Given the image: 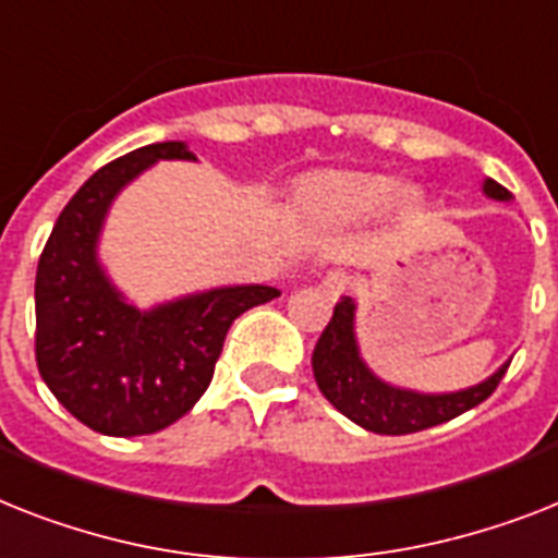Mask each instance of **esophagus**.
I'll use <instances>...</instances> for the list:
<instances>
[{
  "mask_svg": "<svg viewBox=\"0 0 558 558\" xmlns=\"http://www.w3.org/2000/svg\"><path fill=\"white\" fill-rule=\"evenodd\" d=\"M320 289H324L326 294L338 298V294H343L347 289H350V275H347V271H341V269L326 271L324 278H320Z\"/></svg>",
  "mask_w": 558,
  "mask_h": 558,
  "instance_id": "34e87169",
  "label": "esophagus"
}]
</instances>
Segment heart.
Returning <instances> with one entry per match:
<instances>
[{
  "mask_svg": "<svg viewBox=\"0 0 558 558\" xmlns=\"http://www.w3.org/2000/svg\"><path fill=\"white\" fill-rule=\"evenodd\" d=\"M396 197V180L381 174H329L306 185L303 201L315 215L335 223H355L378 215ZM412 194H398V203H410Z\"/></svg>",
  "mask_w": 558,
  "mask_h": 558,
  "instance_id": "1",
  "label": "heart"
}]
</instances>
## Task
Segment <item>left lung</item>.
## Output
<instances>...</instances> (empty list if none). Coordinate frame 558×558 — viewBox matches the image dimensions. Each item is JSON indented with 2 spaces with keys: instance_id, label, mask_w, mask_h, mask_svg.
Wrapping results in <instances>:
<instances>
[{
  "instance_id": "8db88e82",
  "label": "left lung",
  "mask_w": 558,
  "mask_h": 558,
  "mask_svg": "<svg viewBox=\"0 0 558 558\" xmlns=\"http://www.w3.org/2000/svg\"><path fill=\"white\" fill-rule=\"evenodd\" d=\"M482 192L490 201H513V194L496 183L493 177H484ZM355 312L357 303L347 294L335 303L332 320L326 324L315 343V352H312V373H315L318 389L335 410L355 421L357 427L378 433V436L418 433V429L436 427L461 412L473 410L496 389L510 364L505 361L484 381L452 389V392H421V389L401 387V384H392L373 373V366L364 361V352L357 343Z\"/></svg>"
}]
</instances>
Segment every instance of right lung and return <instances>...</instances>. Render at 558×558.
<instances>
[{"mask_svg":"<svg viewBox=\"0 0 558 558\" xmlns=\"http://www.w3.org/2000/svg\"><path fill=\"white\" fill-rule=\"evenodd\" d=\"M160 160L197 162L185 143H151L90 174L71 197L36 269V366L85 427L131 438L192 410L215 375L238 315L278 298L264 283H226L137 306L99 257L111 206Z\"/></svg>","mask_w":558,"mask_h":558,"instance_id":"right-lung-1","label":"right lung"}]
</instances>
